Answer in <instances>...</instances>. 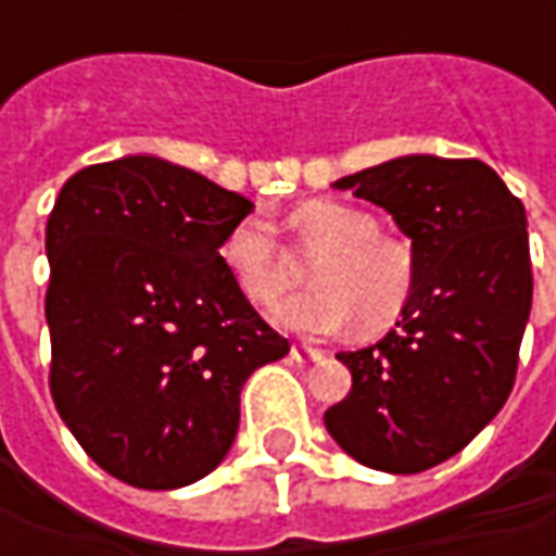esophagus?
I'll list each match as a JSON object with an SVG mask.
<instances>
[{"instance_id":"obj_1","label":"esophagus","mask_w":556,"mask_h":556,"mask_svg":"<svg viewBox=\"0 0 556 556\" xmlns=\"http://www.w3.org/2000/svg\"><path fill=\"white\" fill-rule=\"evenodd\" d=\"M292 359H298V363H316V359H323V351L307 348V344H292Z\"/></svg>"}]
</instances>
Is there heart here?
Wrapping results in <instances>:
<instances>
[{
	"label": "heart",
	"mask_w": 556,
	"mask_h": 556,
	"mask_svg": "<svg viewBox=\"0 0 556 556\" xmlns=\"http://www.w3.org/2000/svg\"><path fill=\"white\" fill-rule=\"evenodd\" d=\"M298 249L319 255L311 292L289 295L270 311L279 329L307 338L338 336L356 319L378 332L406 311L418 258L400 237L378 233V220L348 202L311 200L289 215ZM224 267L252 304L277 301L292 282V258L264 218H242L220 245Z\"/></svg>",
	"instance_id": "1"
}]
</instances>
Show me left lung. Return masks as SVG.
Listing matches in <instances>:
<instances>
[{
  "label": "left lung",
  "instance_id": "1",
  "mask_svg": "<svg viewBox=\"0 0 556 556\" xmlns=\"http://www.w3.org/2000/svg\"><path fill=\"white\" fill-rule=\"evenodd\" d=\"M336 187L396 220L418 282L388 336L338 354L354 384L323 421L359 465L418 473L465 450L514 388L532 307L527 212L480 160L400 156Z\"/></svg>",
  "mask_w": 556,
  "mask_h": 556
}]
</instances>
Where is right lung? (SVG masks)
Wrapping results in <instances>:
<instances>
[{
    "label": "right lung",
    "mask_w": 556,
    "mask_h": 556,
    "mask_svg": "<svg viewBox=\"0 0 556 556\" xmlns=\"http://www.w3.org/2000/svg\"><path fill=\"white\" fill-rule=\"evenodd\" d=\"M255 205L160 156L76 172L46 227L51 396L94 465L138 489L218 468L240 391L289 354L224 267Z\"/></svg>",
    "instance_id": "add662e5"
}]
</instances>
